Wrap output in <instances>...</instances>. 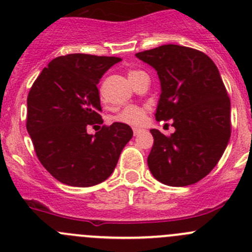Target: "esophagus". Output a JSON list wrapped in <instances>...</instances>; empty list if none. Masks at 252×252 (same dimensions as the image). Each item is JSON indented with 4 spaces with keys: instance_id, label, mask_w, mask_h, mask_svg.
Here are the masks:
<instances>
[{
    "instance_id": "esophagus-1",
    "label": "esophagus",
    "mask_w": 252,
    "mask_h": 252,
    "mask_svg": "<svg viewBox=\"0 0 252 252\" xmlns=\"http://www.w3.org/2000/svg\"><path fill=\"white\" fill-rule=\"evenodd\" d=\"M141 132H142V130H141V128H137V127L133 128V135L135 136H137L138 133H141Z\"/></svg>"
}]
</instances>
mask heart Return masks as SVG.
<instances>
[{
	"label": "heart",
	"mask_w": 252,
	"mask_h": 252,
	"mask_svg": "<svg viewBox=\"0 0 252 252\" xmlns=\"http://www.w3.org/2000/svg\"><path fill=\"white\" fill-rule=\"evenodd\" d=\"M141 74H143V71L130 70L127 76L131 83H133V80L137 76H140ZM114 120L116 122H120V124L130 125V126H141L146 120V110L141 106H136V105H127L119 114L115 115Z\"/></svg>",
	"instance_id": "1"
}]
</instances>
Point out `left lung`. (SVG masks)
<instances>
[{
	"label": "left lung",
	"mask_w": 252,
	"mask_h": 252,
	"mask_svg": "<svg viewBox=\"0 0 252 252\" xmlns=\"http://www.w3.org/2000/svg\"><path fill=\"white\" fill-rule=\"evenodd\" d=\"M160 83L157 121L172 120L164 136L152 128L148 168L160 183L186 187L210 173L230 141V99L214 62L196 49L166 44L136 54Z\"/></svg>",
	"instance_id": "left-lung-1"
}]
</instances>
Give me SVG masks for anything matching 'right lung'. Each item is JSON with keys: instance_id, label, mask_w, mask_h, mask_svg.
I'll return each mask as SVG.
<instances>
[{"instance_id": "add662e5", "label": "right lung", "mask_w": 252, "mask_h": 252, "mask_svg": "<svg viewBox=\"0 0 252 252\" xmlns=\"http://www.w3.org/2000/svg\"><path fill=\"white\" fill-rule=\"evenodd\" d=\"M116 57L68 54L53 59L27 97V131L38 159L62 183L92 187L109 178L126 143L128 125L114 122L95 135L89 126L102 124L97 83ZM100 127V126H97Z\"/></svg>"}]
</instances>
